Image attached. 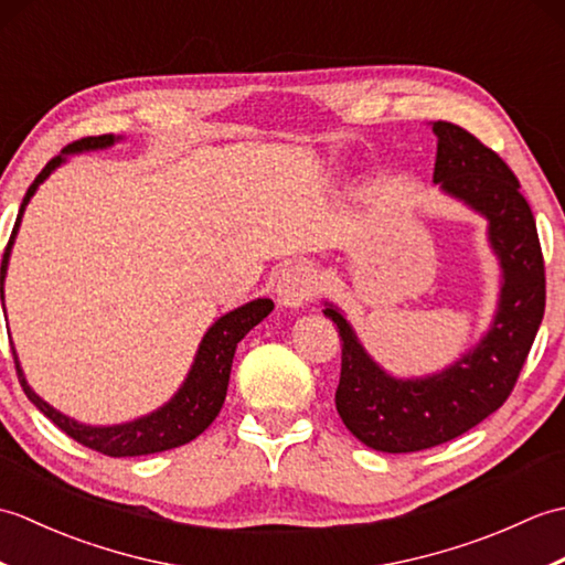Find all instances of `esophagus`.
<instances>
[{"mask_svg": "<svg viewBox=\"0 0 565 565\" xmlns=\"http://www.w3.org/2000/svg\"><path fill=\"white\" fill-rule=\"evenodd\" d=\"M318 289V271L310 264H294L291 269L281 274L279 284H276V298H279L284 308H301L308 301H313Z\"/></svg>", "mask_w": 565, "mask_h": 565, "instance_id": "1", "label": "esophagus"}]
</instances>
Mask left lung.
Returning a JSON list of instances; mask_svg holds the SVG:
<instances>
[{"mask_svg": "<svg viewBox=\"0 0 565 565\" xmlns=\"http://www.w3.org/2000/svg\"><path fill=\"white\" fill-rule=\"evenodd\" d=\"M431 134L437 136L431 182L488 221V243L500 264V296L478 344L447 369L417 379L391 376L379 366L342 310L326 301L322 313L342 340L334 405L359 441L386 454L437 447L493 415L514 388L546 306L542 245L518 177L468 130L435 121Z\"/></svg>", "mask_w": 565, "mask_h": 565, "instance_id": "1", "label": "left lung"}]
</instances>
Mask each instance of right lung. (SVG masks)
I'll list each match as a JSON object with an SVG mask.
<instances>
[{
	"label": "right lung",
	"mask_w": 565,
	"mask_h": 565,
	"mask_svg": "<svg viewBox=\"0 0 565 565\" xmlns=\"http://www.w3.org/2000/svg\"><path fill=\"white\" fill-rule=\"evenodd\" d=\"M121 138L116 136H94V138H82L77 142H72L63 152L53 158L43 167V172L33 179V184L29 186L26 196L21 201V209L14 223V233L9 237L7 252L2 257V269H0V296L4 301V279H7V267H9V257H11V245H14V237L19 233V225L23 218V211H26L31 196L35 194L47 177H51L60 164H65L70 154L77 152H89V150H106L116 146ZM274 310V303L269 298H257V301H249L245 306H239L231 313L221 316L218 320L203 334V340L196 350L194 364H191L189 374L184 379L182 386L167 401L158 411H152L148 415H142L138 419H130V423L121 425H84L55 411L53 405H47L39 393H35L26 376H23V369L19 364V354L14 347V362L19 371V381L23 386V393L29 395V401L39 407V411L53 419V423L65 431L67 437L75 441L84 444L94 451H102L106 456H142V454H158L167 451L174 447H182V444L196 439L203 429H206L215 415L221 413L225 393H227V381H231V366H233V356L237 350V342L245 338V334L259 326V322L267 318Z\"/></svg>",
	"instance_id": "obj_1"
}]
</instances>
